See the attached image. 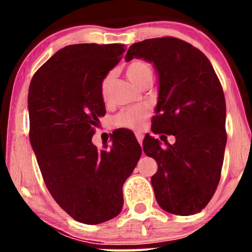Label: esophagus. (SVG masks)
Returning a JSON list of instances; mask_svg holds the SVG:
<instances>
[{"label": "esophagus", "instance_id": "esophagus-1", "mask_svg": "<svg viewBox=\"0 0 252 252\" xmlns=\"http://www.w3.org/2000/svg\"><path fill=\"white\" fill-rule=\"evenodd\" d=\"M136 138H137L138 143L142 144V140H143V136H142V134H140V132H138V134H136Z\"/></svg>", "mask_w": 252, "mask_h": 252}]
</instances>
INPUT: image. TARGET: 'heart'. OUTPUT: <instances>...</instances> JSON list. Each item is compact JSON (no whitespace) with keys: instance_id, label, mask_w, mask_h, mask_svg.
I'll return each instance as SVG.
<instances>
[{"instance_id":"1","label":"heart","mask_w":252,"mask_h":252,"mask_svg":"<svg viewBox=\"0 0 252 252\" xmlns=\"http://www.w3.org/2000/svg\"><path fill=\"white\" fill-rule=\"evenodd\" d=\"M126 78L134 84L135 86H140L146 80L152 79L153 71L149 63L142 60H134L126 66ZM111 74H108L100 84V94L103 98H106L109 94L110 85H111ZM149 110L146 106H137V108L124 109L115 117V124L120 128H126L132 130H138L142 126L144 118L148 116Z\"/></svg>"}]
</instances>
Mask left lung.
I'll return each mask as SVG.
<instances>
[{
    "label": "left lung",
    "mask_w": 252,
    "mask_h": 252,
    "mask_svg": "<svg viewBox=\"0 0 252 252\" xmlns=\"http://www.w3.org/2000/svg\"><path fill=\"white\" fill-rule=\"evenodd\" d=\"M134 58L153 63L158 74L153 132L175 136L164 147L150 135L143 140V152L158 162L152 176L155 198L173 215H195L209 204L220 179L226 146L221 85L206 56L180 39L136 42L126 62Z\"/></svg>",
    "instance_id": "1"
}]
</instances>
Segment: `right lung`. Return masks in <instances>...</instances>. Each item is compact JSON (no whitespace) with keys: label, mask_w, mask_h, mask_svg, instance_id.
Segmentation results:
<instances>
[{"label":"right lung","mask_w":252,"mask_h":252,"mask_svg":"<svg viewBox=\"0 0 252 252\" xmlns=\"http://www.w3.org/2000/svg\"><path fill=\"white\" fill-rule=\"evenodd\" d=\"M124 51L120 43L66 46L35 72L28 90L30 140L43 181L58 205L84 224L121 212L123 184L142 153L129 131L112 134L109 148L92 143L105 115L100 84Z\"/></svg>","instance_id":"right-lung-1"}]
</instances>
